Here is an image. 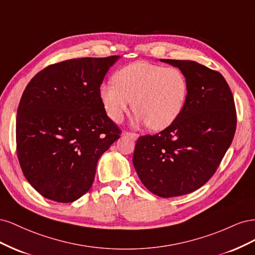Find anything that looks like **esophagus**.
Returning a JSON list of instances; mask_svg holds the SVG:
<instances>
[{
  "mask_svg": "<svg viewBox=\"0 0 255 255\" xmlns=\"http://www.w3.org/2000/svg\"><path fill=\"white\" fill-rule=\"evenodd\" d=\"M125 136H127V137H128V138H132V139H134V140H136L138 137H139V135L138 134H136V133H130V132H126L125 133Z\"/></svg>",
  "mask_w": 255,
  "mask_h": 255,
  "instance_id": "obj_1",
  "label": "esophagus"
}]
</instances>
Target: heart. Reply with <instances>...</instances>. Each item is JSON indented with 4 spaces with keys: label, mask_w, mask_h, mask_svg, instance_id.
<instances>
[{
    "label": "heart",
    "mask_w": 255,
    "mask_h": 255,
    "mask_svg": "<svg viewBox=\"0 0 255 255\" xmlns=\"http://www.w3.org/2000/svg\"><path fill=\"white\" fill-rule=\"evenodd\" d=\"M114 80L100 87V97L110 118L121 122L133 101L138 120L154 130L172 125L188 95L186 76L175 67L135 61L121 68Z\"/></svg>",
    "instance_id": "heart-1"
}]
</instances>
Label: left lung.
<instances>
[{"mask_svg": "<svg viewBox=\"0 0 255 255\" xmlns=\"http://www.w3.org/2000/svg\"><path fill=\"white\" fill-rule=\"evenodd\" d=\"M160 60L186 76L187 99L171 126L138 138L133 164L152 194L171 198L211 179L232 143L237 118L232 91L219 72L192 60Z\"/></svg>", "mask_w": 255, "mask_h": 255, "instance_id": "8db88e82", "label": "left lung"}]
</instances>
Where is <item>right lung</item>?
Here are the masks:
<instances>
[{"label": "right lung", "instance_id": "obj_1", "mask_svg": "<svg viewBox=\"0 0 255 255\" xmlns=\"http://www.w3.org/2000/svg\"><path fill=\"white\" fill-rule=\"evenodd\" d=\"M119 56L50 65L23 91L16 141L21 169L41 196L73 202L90 189L99 158L121 134L106 115L100 87Z\"/></svg>", "mask_w": 255, "mask_h": 255}]
</instances>
